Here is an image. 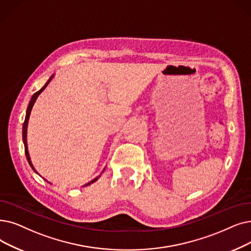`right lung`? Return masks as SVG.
<instances>
[{"label":"right lung","mask_w":251,"mask_h":251,"mask_svg":"<svg viewBox=\"0 0 251 251\" xmlns=\"http://www.w3.org/2000/svg\"><path fill=\"white\" fill-rule=\"evenodd\" d=\"M52 77L53 75H51L50 77V79L47 81V83L43 86V88L42 89H40L39 91H37L34 95L31 96V99H30V101H29V103H28V106H27V110H26V115H25V122H24V129H23V131H24V133H23V138H24V144H25V156H26V159H27V161H28V163H29V165L31 166V168L34 169V171L36 172V173H38V174H40L39 172H38V170L36 169V167L34 166V164H32V161H31V159H30V156H29V152H28V148H27V124H28V119H29V115H30V112H31V108H32V106H34V103H35V101H36V100L38 99V96L40 95V93L44 90L46 87H47V85L50 83V81L52 80ZM41 176V174H40ZM44 178V177H43ZM97 179H99V177H96V178H94L92 181H90V182H88L86 184V186H89V184H91V183H93L94 181H96ZM46 180V179H45Z\"/></svg>","instance_id":"right-lung-1"}]
</instances>
